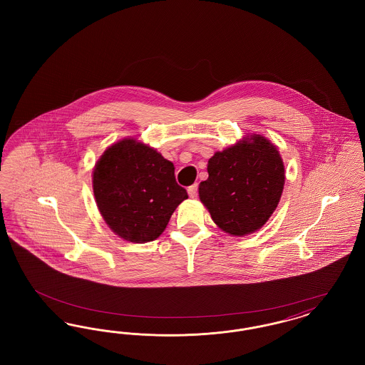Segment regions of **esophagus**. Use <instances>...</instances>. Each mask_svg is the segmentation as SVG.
I'll list each match as a JSON object with an SVG mask.
<instances>
[{
	"instance_id": "obj_1",
	"label": "esophagus",
	"mask_w": 365,
	"mask_h": 365,
	"mask_svg": "<svg viewBox=\"0 0 365 365\" xmlns=\"http://www.w3.org/2000/svg\"><path fill=\"white\" fill-rule=\"evenodd\" d=\"M187 192H189V197H190V198H195V197H197V192H198V185L194 183L192 186H190V187L187 189Z\"/></svg>"
}]
</instances>
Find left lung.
<instances>
[{"mask_svg": "<svg viewBox=\"0 0 365 365\" xmlns=\"http://www.w3.org/2000/svg\"><path fill=\"white\" fill-rule=\"evenodd\" d=\"M208 179L198 186L216 226L232 237L253 234L278 207L284 164L278 148L260 134L243 137L208 160Z\"/></svg>", "mask_w": 365, "mask_h": 365, "instance_id": "1", "label": "left lung"}]
</instances>
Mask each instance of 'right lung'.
I'll return each instance as SVG.
<instances>
[{"mask_svg": "<svg viewBox=\"0 0 365 365\" xmlns=\"http://www.w3.org/2000/svg\"><path fill=\"white\" fill-rule=\"evenodd\" d=\"M93 191L105 223L133 243L157 240L189 197L175 180L174 164L137 138L106 148L93 170Z\"/></svg>", "mask_w": 365, "mask_h": 365, "instance_id": "obj_1", "label": "right lung"}]
</instances>
